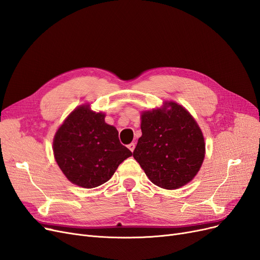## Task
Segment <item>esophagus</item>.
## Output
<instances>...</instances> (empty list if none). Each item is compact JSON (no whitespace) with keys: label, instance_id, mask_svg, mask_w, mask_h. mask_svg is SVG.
Segmentation results:
<instances>
[{"label":"esophagus","instance_id":"34e87169","mask_svg":"<svg viewBox=\"0 0 260 260\" xmlns=\"http://www.w3.org/2000/svg\"><path fill=\"white\" fill-rule=\"evenodd\" d=\"M128 148H129L131 151H133L134 148H136V143H130V144L128 145Z\"/></svg>","mask_w":260,"mask_h":260}]
</instances>
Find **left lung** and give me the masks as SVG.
Segmentation results:
<instances>
[{
    "label": "left lung",
    "mask_w": 260,
    "mask_h": 260,
    "mask_svg": "<svg viewBox=\"0 0 260 260\" xmlns=\"http://www.w3.org/2000/svg\"><path fill=\"white\" fill-rule=\"evenodd\" d=\"M141 130L133 157L149 180L165 189L189 183L200 170L205 151L202 132L192 116L177 103L167 102L162 110L142 114Z\"/></svg>",
    "instance_id": "obj_1"
}]
</instances>
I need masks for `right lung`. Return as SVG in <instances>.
<instances>
[{"instance_id":"right-lung-1","label":"right lung","mask_w":260,"mask_h":260,"mask_svg":"<svg viewBox=\"0 0 260 260\" xmlns=\"http://www.w3.org/2000/svg\"><path fill=\"white\" fill-rule=\"evenodd\" d=\"M105 115L89 105L77 107L58 129L53 154L70 182L94 188L107 182L116 169L132 156L119 142L118 131L104 121Z\"/></svg>"}]
</instances>
